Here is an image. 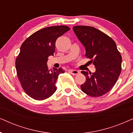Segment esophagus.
<instances>
[{
	"label": "esophagus",
	"mask_w": 133,
	"mask_h": 133,
	"mask_svg": "<svg viewBox=\"0 0 133 133\" xmlns=\"http://www.w3.org/2000/svg\"><path fill=\"white\" fill-rule=\"evenodd\" d=\"M69 71H70V73L72 74V75H77V74L79 73V71L75 70H69Z\"/></svg>",
	"instance_id": "34e87169"
}]
</instances>
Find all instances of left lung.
<instances>
[{
    "label": "left lung",
    "instance_id": "1",
    "mask_svg": "<svg viewBox=\"0 0 133 133\" xmlns=\"http://www.w3.org/2000/svg\"><path fill=\"white\" fill-rule=\"evenodd\" d=\"M73 31L85 48V56L91 59L96 71H81L86 81L81 86L91 97L104 95L114 86L121 72L122 57L113 40L92 26H74Z\"/></svg>",
    "mask_w": 133,
    "mask_h": 133
}]
</instances>
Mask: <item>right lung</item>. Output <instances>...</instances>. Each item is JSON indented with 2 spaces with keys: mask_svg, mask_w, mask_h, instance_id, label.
Returning <instances> with one entry per match:
<instances>
[{
  "mask_svg": "<svg viewBox=\"0 0 133 133\" xmlns=\"http://www.w3.org/2000/svg\"><path fill=\"white\" fill-rule=\"evenodd\" d=\"M70 30L64 25L41 29L31 35L22 44L16 61V68L24 91L38 101L50 97L56 91V82L62 68L48 70V58L55 52L58 37Z\"/></svg>",
  "mask_w": 133,
  "mask_h": 133,
  "instance_id": "obj_1",
  "label": "right lung"
}]
</instances>
